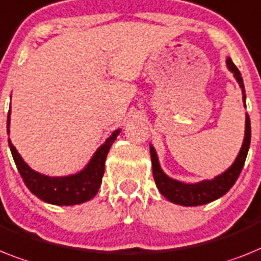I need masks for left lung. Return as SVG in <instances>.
Returning <instances> with one entry per match:
<instances>
[{
    "label": "left lung",
    "instance_id": "8db88e82",
    "mask_svg": "<svg viewBox=\"0 0 261 261\" xmlns=\"http://www.w3.org/2000/svg\"><path fill=\"white\" fill-rule=\"evenodd\" d=\"M228 70L233 74L235 80L238 81L239 86L242 89L243 102L246 106V90H244V83H243L242 74L239 71L235 63L232 62L231 58H227L225 61ZM249 143H251V122H249L248 114H246V133H244V141H243L242 148L239 151L235 162L231 164V167L227 168L224 172L215 176L214 179H205V180L198 181V183H183L180 180L170 178L166 172L162 170L158 154L154 146L150 144L151 163H152V175H154L155 185L158 190L163 195L164 198L170 200L171 203L179 205H186V207H194V205H203L207 203L222 198L229 191V188L235 185L238 180L239 175L242 172L244 162H246L247 154L249 150Z\"/></svg>",
    "mask_w": 261,
    "mask_h": 261
}]
</instances>
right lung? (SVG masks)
<instances>
[{
  "mask_svg": "<svg viewBox=\"0 0 261 261\" xmlns=\"http://www.w3.org/2000/svg\"><path fill=\"white\" fill-rule=\"evenodd\" d=\"M8 134L10 127V110L8 113ZM120 128L115 130L107 138L103 144H100L94 152L89 163L80 172L66 176H49L34 171L29 164L18 154L17 148L8 139L9 147L12 151L13 159L18 168L21 178L25 181L33 195L41 200L54 205H75L93 199L97 195L105 174V162L110 151L111 144L119 135Z\"/></svg>",
  "mask_w": 261,
  "mask_h": 261,
  "instance_id": "obj_1",
  "label": "right lung"
}]
</instances>
